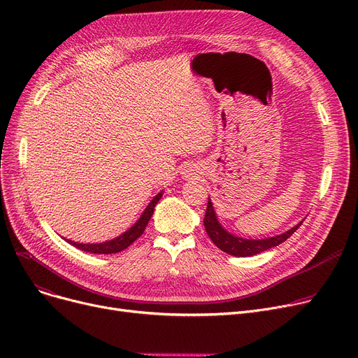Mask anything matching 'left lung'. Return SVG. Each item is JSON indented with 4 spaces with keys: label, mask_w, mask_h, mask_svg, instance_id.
<instances>
[{
    "label": "left lung",
    "mask_w": 358,
    "mask_h": 358,
    "mask_svg": "<svg viewBox=\"0 0 358 358\" xmlns=\"http://www.w3.org/2000/svg\"><path fill=\"white\" fill-rule=\"evenodd\" d=\"M206 232H208L209 238L213 241L215 245L222 250L223 252L235 255V257H251L255 254H259L262 251H267L273 247L280 245L281 242H285L287 238H290L297 228L302 224L303 222H300L299 224H296L294 228H292L290 231L273 236V238H266V239H243V238H238L232 234H229L228 231H224L220 223L217 222L213 204L209 199L208 203V209H206V215L203 219Z\"/></svg>",
    "instance_id": "obj_1"
}]
</instances>
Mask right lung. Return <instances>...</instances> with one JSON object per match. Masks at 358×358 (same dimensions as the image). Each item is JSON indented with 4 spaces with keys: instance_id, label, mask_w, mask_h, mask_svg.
<instances>
[{
    "instance_id": "1",
    "label": "right lung",
    "mask_w": 358,
    "mask_h": 358,
    "mask_svg": "<svg viewBox=\"0 0 358 358\" xmlns=\"http://www.w3.org/2000/svg\"><path fill=\"white\" fill-rule=\"evenodd\" d=\"M161 197H162V192L158 193L152 199V201L148 204V208L145 209V212L142 213V216L139 217V220L134 224V227H131L129 231H126L123 235H120L115 239L107 241V242H100V243H78V242H73V241H69V239H65V241H68L71 245H73L75 248H80L85 252H91V254H116V252H120V251L126 250L127 247H130L131 243H134L143 234L150 216L154 215L155 204L159 201Z\"/></svg>"
}]
</instances>
